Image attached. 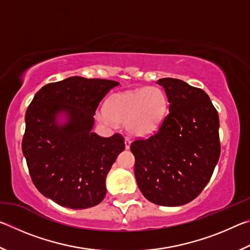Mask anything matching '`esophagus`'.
<instances>
[{
  "mask_svg": "<svg viewBox=\"0 0 250 250\" xmlns=\"http://www.w3.org/2000/svg\"><path fill=\"white\" fill-rule=\"evenodd\" d=\"M131 145V139L129 137H125V149H129Z\"/></svg>",
  "mask_w": 250,
  "mask_h": 250,
  "instance_id": "obj_1",
  "label": "esophagus"
}]
</instances>
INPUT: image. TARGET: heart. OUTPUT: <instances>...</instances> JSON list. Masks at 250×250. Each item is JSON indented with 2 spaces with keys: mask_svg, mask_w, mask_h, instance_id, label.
<instances>
[{
  "mask_svg": "<svg viewBox=\"0 0 250 250\" xmlns=\"http://www.w3.org/2000/svg\"><path fill=\"white\" fill-rule=\"evenodd\" d=\"M167 109V95L161 88H141L112 95L107 103V112H99L98 119L105 124L125 122L131 134L146 137L159 128Z\"/></svg>",
  "mask_w": 250,
  "mask_h": 250,
  "instance_id": "heart-1",
  "label": "heart"
}]
</instances>
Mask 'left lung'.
<instances>
[{
  "mask_svg": "<svg viewBox=\"0 0 250 250\" xmlns=\"http://www.w3.org/2000/svg\"><path fill=\"white\" fill-rule=\"evenodd\" d=\"M170 107L159 129L130 146L134 175L147 201L180 206L200 195L221 154L219 119L208 95L183 80L162 78Z\"/></svg>",
  "mask_w": 250,
  "mask_h": 250,
  "instance_id": "left-lung-1",
  "label": "left lung"
}]
</instances>
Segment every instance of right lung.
<instances>
[{"label": "right lung", "instance_id": "right-lung-1", "mask_svg": "<svg viewBox=\"0 0 250 250\" xmlns=\"http://www.w3.org/2000/svg\"><path fill=\"white\" fill-rule=\"evenodd\" d=\"M119 84L107 79L69 77L36 92L25 115L22 151L36 188L73 209L98 205L107 192L105 177L125 139L92 132L94 116L104 96ZM62 114L66 121L59 124Z\"/></svg>", "mask_w": 250, "mask_h": 250}]
</instances>
